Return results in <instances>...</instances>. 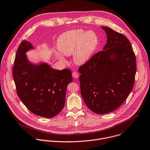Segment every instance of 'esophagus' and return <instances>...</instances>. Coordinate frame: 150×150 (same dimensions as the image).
Listing matches in <instances>:
<instances>
[{"instance_id":"obj_1","label":"esophagus","mask_w":150,"mask_h":150,"mask_svg":"<svg viewBox=\"0 0 150 150\" xmlns=\"http://www.w3.org/2000/svg\"><path fill=\"white\" fill-rule=\"evenodd\" d=\"M72 76L74 78H78L79 76V74L76 71H74L72 73Z\"/></svg>"}]
</instances>
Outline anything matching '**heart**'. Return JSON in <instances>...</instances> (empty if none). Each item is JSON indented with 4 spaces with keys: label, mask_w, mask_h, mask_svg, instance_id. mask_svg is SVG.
Returning <instances> with one entry per match:
<instances>
[{
    "label": "heart",
    "mask_w": 150,
    "mask_h": 150,
    "mask_svg": "<svg viewBox=\"0 0 150 150\" xmlns=\"http://www.w3.org/2000/svg\"><path fill=\"white\" fill-rule=\"evenodd\" d=\"M98 44V38L93 31L77 30L63 34L58 42L59 50L65 55L70 56L73 53V59L77 64L86 63L92 56ZM58 56L62 59L60 53Z\"/></svg>",
    "instance_id": "b5f03b06"
}]
</instances>
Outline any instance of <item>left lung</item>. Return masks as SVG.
Listing matches in <instances>:
<instances>
[{
    "label": "left lung",
    "mask_w": 150,
    "mask_h": 150,
    "mask_svg": "<svg viewBox=\"0 0 150 150\" xmlns=\"http://www.w3.org/2000/svg\"><path fill=\"white\" fill-rule=\"evenodd\" d=\"M107 35L103 48L79 68L81 94L87 106L98 114L118 108L132 91L136 59L131 44L122 34L101 27Z\"/></svg>",
    "instance_id": "1"
}]
</instances>
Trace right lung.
<instances>
[{
	"mask_svg": "<svg viewBox=\"0 0 150 150\" xmlns=\"http://www.w3.org/2000/svg\"><path fill=\"white\" fill-rule=\"evenodd\" d=\"M33 49L23 41L16 53L13 76L18 96L32 113L44 117L56 116L63 108L67 85L72 81L69 69L54 70L45 63H31L25 52Z\"/></svg>",
	"mask_w": 150,
	"mask_h": 150,
	"instance_id": "right-lung-1",
	"label": "right lung"
}]
</instances>
